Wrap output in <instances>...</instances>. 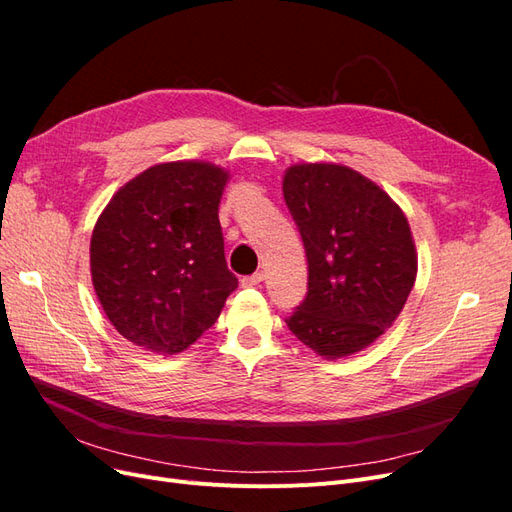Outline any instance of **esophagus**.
Here are the masks:
<instances>
[{
	"instance_id": "1",
	"label": "esophagus",
	"mask_w": 512,
	"mask_h": 512,
	"mask_svg": "<svg viewBox=\"0 0 512 512\" xmlns=\"http://www.w3.org/2000/svg\"><path fill=\"white\" fill-rule=\"evenodd\" d=\"M262 282V273H254V275H245L243 280H241V286L243 288H254V286H258Z\"/></svg>"
}]
</instances>
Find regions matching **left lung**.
Returning <instances> with one entry per match:
<instances>
[{"mask_svg": "<svg viewBox=\"0 0 512 512\" xmlns=\"http://www.w3.org/2000/svg\"><path fill=\"white\" fill-rule=\"evenodd\" d=\"M282 190L307 254V297L288 329L324 359L367 348L395 322L416 280L404 211L342 164H294Z\"/></svg>", "mask_w": 512, "mask_h": 512, "instance_id": "1", "label": "left lung"}]
</instances>
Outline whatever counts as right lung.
<instances>
[{
  "label": "right lung",
  "mask_w": 512,
  "mask_h": 512,
  "mask_svg": "<svg viewBox=\"0 0 512 512\" xmlns=\"http://www.w3.org/2000/svg\"><path fill=\"white\" fill-rule=\"evenodd\" d=\"M228 173L209 162L147 168L111 198L91 235V282L113 327L177 354L218 320L239 286L218 218Z\"/></svg>",
  "instance_id": "1"
}]
</instances>
